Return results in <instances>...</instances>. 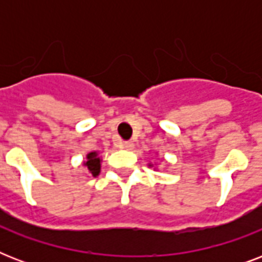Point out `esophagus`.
<instances>
[{"mask_svg":"<svg viewBox=\"0 0 262 262\" xmlns=\"http://www.w3.org/2000/svg\"><path fill=\"white\" fill-rule=\"evenodd\" d=\"M133 147H135V144H133V141H125V143L122 144L123 149H127V151H130V149H133Z\"/></svg>","mask_w":262,"mask_h":262,"instance_id":"1","label":"esophagus"}]
</instances>
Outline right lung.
I'll return each instance as SVG.
<instances>
[{"label":"right lung","mask_w":262,"mask_h":262,"mask_svg":"<svg viewBox=\"0 0 262 262\" xmlns=\"http://www.w3.org/2000/svg\"><path fill=\"white\" fill-rule=\"evenodd\" d=\"M84 164L87 166L88 171L94 175V177L99 175V172H100V158H99L96 152H91V154H88L87 162Z\"/></svg>","instance_id":"right-lung-1"}]
</instances>
